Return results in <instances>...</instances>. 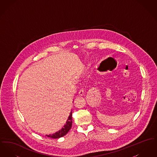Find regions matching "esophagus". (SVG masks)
Listing matches in <instances>:
<instances>
[{
    "label": "esophagus",
    "instance_id": "obj_1",
    "mask_svg": "<svg viewBox=\"0 0 157 157\" xmlns=\"http://www.w3.org/2000/svg\"><path fill=\"white\" fill-rule=\"evenodd\" d=\"M78 94H79V95H83V94H84V90L82 88V89H81V90H79V92H78Z\"/></svg>",
    "mask_w": 157,
    "mask_h": 157
}]
</instances>
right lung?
<instances>
[{"label": "right lung", "mask_w": 157, "mask_h": 157, "mask_svg": "<svg viewBox=\"0 0 157 157\" xmlns=\"http://www.w3.org/2000/svg\"><path fill=\"white\" fill-rule=\"evenodd\" d=\"M72 112H71V113L69 114V116L68 117V119L67 121L66 124H65L63 127L61 129H60L59 131L55 132V134L49 135H46V136L51 138H53V139H58L60 137L65 136L69 132V131L71 129V128L72 127Z\"/></svg>", "instance_id": "1"}]
</instances>
